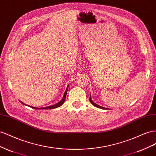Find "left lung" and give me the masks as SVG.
Returning a JSON list of instances; mask_svg holds the SVG:
<instances>
[{"label": "left lung", "mask_w": 156, "mask_h": 156, "mask_svg": "<svg viewBox=\"0 0 156 156\" xmlns=\"http://www.w3.org/2000/svg\"><path fill=\"white\" fill-rule=\"evenodd\" d=\"M90 101L91 102V103L93 105V106H96V107H97V108H103V109H105V108H104V107H103V106H99V105H97V104H95L94 102H93L92 100H91V95H90Z\"/></svg>", "instance_id": "1"}]
</instances>
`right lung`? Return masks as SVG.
<instances>
[{"label":"right lung","mask_w":156,"mask_h":156,"mask_svg":"<svg viewBox=\"0 0 156 156\" xmlns=\"http://www.w3.org/2000/svg\"><path fill=\"white\" fill-rule=\"evenodd\" d=\"M68 88H69V85H68L67 87H66V90H65V93H64V95H63V99H62L59 102V103H56V104H55V105L50 106H47V107L36 108V107H33V106H29V105H27L24 104L23 103H22V102H21V101H20V102H21V103L22 104H23V105H25L28 106H29V107L34 108V109H39V110H41V109H52V108H57V107H59V106H61L62 105H63V104L64 103V102H65V99H66V93H67Z\"/></svg>","instance_id":"add662e5"}]
</instances>
